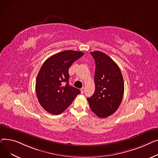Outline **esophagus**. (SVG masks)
Wrapping results in <instances>:
<instances>
[{
	"mask_svg": "<svg viewBox=\"0 0 158 158\" xmlns=\"http://www.w3.org/2000/svg\"><path fill=\"white\" fill-rule=\"evenodd\" d=\"M80 90H81V94H83V93H84V91H85L84 87H82Z\"/></svg>",
	"mask_w": 158,
	"mask_h": 158,
	"instance_id": "34e87169",
	"label": "esophagus"
}]
</instances>
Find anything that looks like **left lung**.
Returning <instances> with one entry per match:
<instances>
[{
  "mask_svg": "<svg viewBox=\"0 0 158 158\" xmlns=\"http://www.w3.org/2000/svg\"><path fill=\"white\" fill-rule=\"evenodd\" d=\"M96 63L95 91L87 100L91 110L98 117L105 118L115 113L123 98L124 80L118 65L99 51L90 52Z\"/></svg>",
  "mask_w": 158,
  "mask_h": 158,
  "instance_id": "1",
  "label": "left lung"
}]
</instances>
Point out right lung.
Listing matches in <instances>:
<instances>
[{
    "label": "right lung",
    "mask_w": 158,
    "mask_h": 158,
    "mask_svg": "<svg viewBox=\"0 0 158 158\" xmlns=\"http://www.w3.org/2000/svg\"><path fill=\"white\" fill-rule=\"evenodd\" d=\"M83 54L79 51H63L43 63L37 77L35 92L39 103L46 112L60 114L80 93L79 89L69 85L68 71Z\"/></svg>",
    "instance_id": "add662e5"
}]
</instances>
